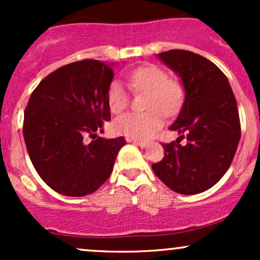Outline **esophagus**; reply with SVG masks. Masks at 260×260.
<instances>
[{"instance_id":"1","label":"esophagus","mask_w":260,"mask_h":260,"mask_svg":"<svg viewBox=\"0 0 260 260\" xmlns=\"http://www.w3.org/2000/svg\"><path fill=\"white\" fill-rule=\"evenodd\" d=\"M127 140L128 142H132V143H134V144L139 145L140 148H145L148 145V143L144 142V140H136V139H127Z\"/></svg>"}]
</instances>
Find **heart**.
<instances>
[{"label":"heart","instance_id":"obj_1","mask_svg":"<svg viewBox=\"0 0 260 260\" xmlns=\"http://www.w3.org/2000/svg\"><path fill=\"white\" fill-rule=\"evenodd\" d=\"M129 84L136 90L148 91V112H128L113 122L116 133L128 138L147 139L162 127L164 118L161 111L171 115L180 106L182 86L177 80L169 78L164 68L156 64H144L136 68L128 77ZM107 105L112 113L123 111L129 103L126 85L118 79H113L107 88Z\"/></svg>","mask_w":260,"mask_h":260}]
</instances>
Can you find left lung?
I'll use <instances>...</instances> for the list:
<instances>
[{
	"label": "left lung",
	"instance_id": "obj_1",
	"mask_svg": "<svg viewBox=\"0 0 260 260\" xmlns=\"http://www.w3.org/2000/svg\"><path fill=\"white\" fill-rule=\"evenodd\" d=\"M157 57L181 78L184 101L170 126L182 136L162 144L164 159L151 168L170 189L198 194L216 184L231 165L241 138L237 103L225 74L203 56L170 50ZM184 134L187 143L181 146Z\"/></svg>",
	"mask_w": 260,
	"mask_h": 260
}]
</instances>
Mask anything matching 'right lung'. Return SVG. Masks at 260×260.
<instances>
[{
	"mask_svg": "<svg viewBox=\"0 0 260 260\" xmlns=\"http://www.w3.org/2000/svg\"><path fill=\"white\" fill-rule=\"evenodd\" d=\"M112 64L96 59L66 64L39 83L26 105V150L41 180L59 194L95 192L126 144L123 137H98L111 120L106 94L115 76Z\"/></svg>",
	"mask_w": 260,
	"mask_h": 260,
	"instance_id": "obj_1",
	"label": "right lung"
}]
</instances>
